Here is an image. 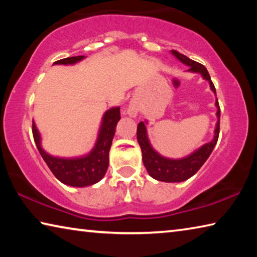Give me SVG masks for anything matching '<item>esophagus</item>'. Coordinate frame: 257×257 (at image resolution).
<instances>
[{"instance_id": "esophagus-1", "label": "esophagus", "mask_w": 257, "mask_h": 257, "mask_svg": "<svg viewBox=\"0 0 257 257\" xmlns=\"http://www.w3.org/2000/svg\"><path fill=\"white\" fill-rule=\"evenodd\" d=\"M137 112H138V110H137V107L135 106V105H130L128 107V113L132 116H136L137 115Z\"/></svg>"}]
</instances>
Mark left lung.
I'll return each mask as SVG.
<instances>
[{
	"mask_svg": "<svg viewBox=\"0 0 257 257\" xmlns=\"http://www.w3.org/2000/svg\"><path fill=\"white\" fill-rule=\"evenodd\" d=\"M171 53L176 56L178 60H180L182 63L189 66V71L198 72L203 76L204 79H206L210 82L211 89L216 94L215 87L213 85L211 80L210 73L207 72L206 68L203 64L196 62V61L190 60L187 58L186 55L179 53L177 51H171ZM215 105L217 107L216 116H217V122L216 127L214 130V138L212 139V142L207 143V144L203 145L201 149L195 151L193 154L186 156L184 159L180 160H171L161 156L158 152L153 150V147L151 146L149 138H147L146 134V127L145 123L139 122L137 125V141L138 144L142 149L143 153V163H144L147 172L150 173V176L154 179L159 181L164 182H180L189 179L191 176H194L202 165L205 163V161L208 159V156L211 155L213 149L219 138L220 133V106L219 102H215Z\"/></svg>",
	"mask_w": 257,
	"mask_h": 257,
	"instance_id": "1",
	"label": "left lung"
}]
</instances>
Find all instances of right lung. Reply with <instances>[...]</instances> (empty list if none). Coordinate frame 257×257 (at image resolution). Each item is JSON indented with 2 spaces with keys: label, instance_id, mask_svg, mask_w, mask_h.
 <instances>
[{
  "label": "right lung",
  "instance_id": "add662e5",
  "mask_svg": "<svg viewBox=\"0 0 257 257\" xmlns=\"http://www.w3.org/2000/svg\"><path fill=\"white\" fill-rule=\"evenodd\" d=\"M84 58V55L71 56L56 61L54 64H73ZM120 118V107H112L104 113L96 144L88 155L82 158L60 159L47 154L42 149L40 133L33 121L34 141L47 167L61 182L73 187L90 186L101 180L107 170L108 152Z\"/></svg>",
  "mask_w": 257,
  "mask_h": 257
}]
</instances>
